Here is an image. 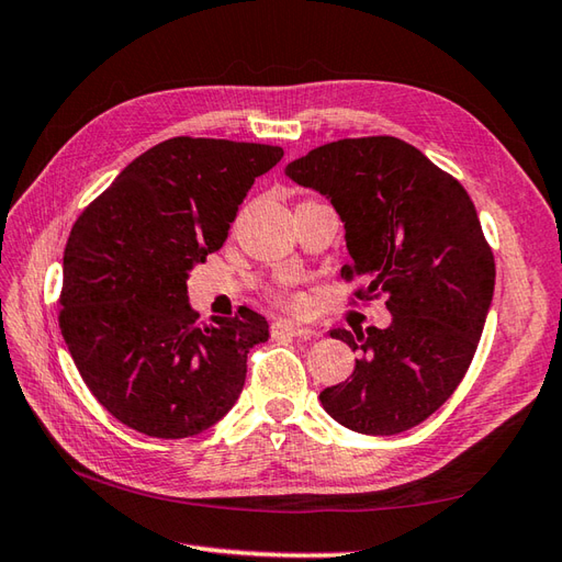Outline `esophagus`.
Here are the masks:
<instances>
[{
  "label": "esophagus",
  "mask_w": 562,
  "mask_h": 562,
  "mask_svg": "<svg viewBox=\"0 0 562 562\" xmlns=\"http://www.w3.org/2000/svg\"><path fill=\"white\" fill-rule=\"evenodd\" d=\"M272 335H290V337H302V340H311L313 330L304 328V325L290 323V321H278V323H272Z\"/></svg>",
  "instance_id": "esophagus-1"
}]
</instances>
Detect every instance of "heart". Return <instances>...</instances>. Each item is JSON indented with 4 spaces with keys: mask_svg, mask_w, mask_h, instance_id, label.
<instances>
[{
    "mask_svg": "<svg viewBox=\"0 0 562 562\" xmlns=\"http://www.w3.org/2000/svg\"><path fill=\"white\" fill-rule=\"evenodd\" d=\"M270 296H272V302L284 306V308H294V311L304 308V294L296 292L290 284H276L270 290Z\"/></svg>",
    "mask_w": 562,
    "mask_h": 562,
    "instance_id": "heart-1",
    "label": "heart"
}]
</instances>
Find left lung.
Listing matches in <instances>:
<instances>
[{"mask_svg": "<svg viewBox=\"0 0 562 562\" xmlns=\"http://www.w3.org/2000/svg\"><path fill=\"white\" fill-rule=\"evenodd\" d=\"M284 172L340 213L351 256L342 278L363 282L355 299L385 296L393 313L385 330L330 333L361 359L323 390L325 412L367 436L422 424L462 383L493 299L495 260L472 199L395 136L325 143Z\"/></svg>", "mask_w": 562, "mask_h": 562, "instance_id": "1", "label": "left lung"}]
</instances>
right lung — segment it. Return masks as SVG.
<instances>
[{
  "label": "right lung",
  "mask_w": 562,
  "mask_h": 562,
  "mask_svg": "<svg viewBox=\"0 0 562 562\" xmlns=\"http://www.w3.org/2000/svg\"><path fill=\"white\" fill-rule=\"evenodd\" d=\"M280 146L177 136L126 165L74 222L59 328L93 397L153 438H189L237 402L268 321L249 306L199 321L187 278L227 239Z\"/></svg>",
  "instance_id": "right-lung-1"
}]
</instances>
